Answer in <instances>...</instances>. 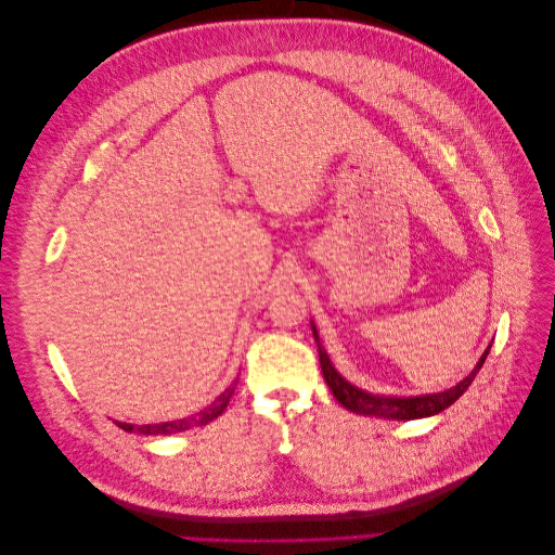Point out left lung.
<instances>
[{
    "label": "left lung",
    "mask_w": 555,
    "mask_h": 555,
    "mask_svg": "<svg viewBox=\"0 0 555 555\" xmlns=\"http://www.w3.org/2000/svg\"><path fill=\"white\" fill-rule=\"evenodd\" d=\"M312 335H314V343H317V351H319V363H322V373L324 379L328 384V389L333 391L335 400L340 402L343 408H347L349 412L354 414H365V416H379V418H393V422H410V418H424V416H433L442 410H447L449 405L456 402L473 379L477 377V373L481 371V365L489 357V349L481 354L479 363L475 365V371L469 373L463 382H459L453 389L440 391V393H426V396H410V398H398V396H375V393H367L359 386H354L351 382H347L338 371H335L326 349L319 343V333L317 326L312 324Z\"/></svg>",
    "instance_id": "1"
}]
</instances>
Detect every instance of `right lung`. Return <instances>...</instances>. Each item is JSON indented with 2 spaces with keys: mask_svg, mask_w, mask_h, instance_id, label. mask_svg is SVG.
I'll return each mask as SVG.
<instances>
[{
  "mask_svg": "<svg viewBox=\"0 0 555 555\" xmlns=\"http://www.w3.org/2000/svg\"><path fill=\"white\" fill-rule=\"evenodd\" d=\"M231 393H233V389H227L224 393L217 396V400L212 402V405L204 408V410H201V412L194 414V416L178 418V422L147 424V426H133V424H122V422H115V424L120 426L122 430H127V433H143V435H171V433H180V430H190V428H194V426H206V424L212 422V418L220 416V414L227 410V405H229Z\"/></svg>",
  "mask_w": 555,
  "mask_h": 555,
  "instance_id": "right-lung-1",
  "label": "right lung"
}]
</instances>
